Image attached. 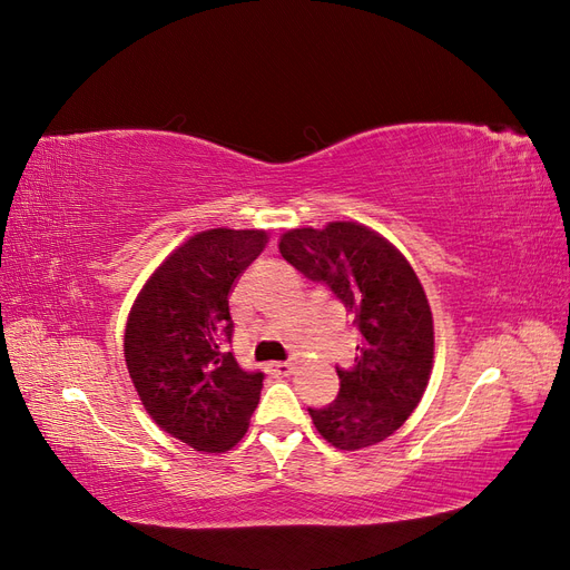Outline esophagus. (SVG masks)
Segmentation results:
<instances>
[{
  "label": "esophagus",
  "instance_id": "1",
  "mask_svg": "<svg viewBox=\"0 0 570 570\" xmlns=\"http://www.w3.org/2000/svg\"><path fill=\"white\" fill-rule=\"evenodd\" d=\"M292 361H273V364H268L266 366V371L271 373V375H275V377H285V375H289L292 373Z\"/></svg>",
  "mask_w": 570,
  "mask_h": 570
}]
</instances>
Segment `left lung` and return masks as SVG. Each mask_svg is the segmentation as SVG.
<instances>
[{
	"mask_svg": "<svg viewBox=\"0 0 570 570\" xmlns=\"http://www.w3.org/2000/svg\"><path fill=\"white\" fill-rule=\"evenodd\" d=\"M278 247L333 292L361 335L354 366L337 368L335 402L308 406V416L337 450L383 442L419 406L433 368V314L421 281L385 237L358 223L287 230Z\"/></svg>",
	"mask_w": 570,
	"mask_h": 570,
	"instance_id": "1",
	"label": "left lung"
}]
</instances>
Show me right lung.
Masks as SVG:
<instances>
[{
  "label": "right lung",
  "mask_w": 570,
  "mask_h": 570,
  "mask_svg": "<svg viewBox=\"0 0 570 570\" xmlns=\"http://www.w3.org/2000/svg\"><path fill=\"white\" fill-rule=\"evenodd\" d=\"M266 245L264 230L189 237L151 273L126 325V364L149 416L197 452H226L247 433L264 385L228 344V295Z\"/></svg>",
  "instance_id": "1"
}]
</instances>
